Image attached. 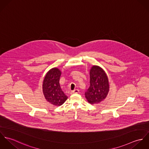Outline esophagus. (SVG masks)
Wrapping results in <instances>:
<instances>
[{
  "mask_svg": "<svg viewBox=\"0 0 149 149\" xmlns=\"http://www.w3.org/2000/svg\"><path fill=\"white\" fill-rule=\"evenodd\" d=\"M79 92V89H74V91L71 92V93L72 94H73V93H78Z\"/></svg>",
  "mask_w": 149,
  "mask_h": 149,
  "instance_id": "esophagus-1",
  "label": "esophagus"
}]
</instances>
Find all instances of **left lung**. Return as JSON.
<instances>
[{
	"label": "left lung",
	"instance_id": "8db88e82",
	"mask_svg": "<svg viewBox=\"0 0 149 149\" xmlns=\"http://www.w3.org/2000/svg\"><path fill=\"white\" fill-rule=\"evenodd\" d=\"M109 91L108 79L105 72L98 66H93L90 70V86L85 96L90 104L99 103L106 97Z\"/></svg>",
	"mask_w": 149,
	"mask_h": 149
}]
</instances>
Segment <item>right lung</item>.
Masks as SVG:
<instances>
[{
  "label": "right lung",
  "mask_w": 149,
  "mask_h": 149,
  "mask_svg": "<svg viewBox=\"0 0 149 149\" xmlns=\"http://www.w3.org/2000/svg\"><path fill=\"white\" fill-rule=\"evenodd\" d=\"M61 74V72L58 69L53 68L46 73L43 83V92L45 99L50 104L57 106L62 105L68 98L59 83Z\"/></svg>",
  "instance_id": "obj_1"
}]
</instances>
